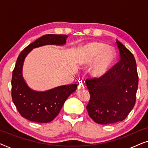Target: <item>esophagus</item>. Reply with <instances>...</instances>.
<instances>
[{
    "mask_svg": "<svg viewBox=\"0 0 148 148\" xmlns=\"http://www.w3.org/2000/svg\"><path fill=\"white\" fill-rule=\"evenodd\" d=\"M85 88V86H84V85L82 84V83H81V84L79 85V86H78V89H79V90H83V89H84Z\"/></svg>",
    "mask_w": 148,
    "mask_h": 148,
    "instance_id": "obj_1",
    "label": "esophagus"
}]
</instances>
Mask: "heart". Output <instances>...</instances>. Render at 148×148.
<instances>
[{
  "instance_id": "b5f03b06",
  "label": "heart",
  "mask_w": 148,
  "mask_h": 148,
  "mask_svg": "<svg viewBox=\"0 0 148 148\" xmlns=\"http://www.w3.org/2000/svg\"><path fill=\"white\" fill-rule=\"evenodd\" d=\"M116 60V52L107 44L91 42L80 46L77 63L79 66H90L89 73L94 79H100L110 71Z\"/></svg>"
}]
</instances>
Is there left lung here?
Wrapping results in <instances>:
<instances>
[{"label": "left lung", "instance_id": "8db88e82", "mask_svg": "<svg viewBox=\"0 0 148 148\" xmlns=\"http://www.w3.org/2000/svg\"><path fill=\"white\" fill-rule=\"evenodd\" d=\"M121 60L106 75L86 79L90 100L86 106L89 116L98 124L123 121L135 106L138 75L134 56L116 40Z\"/></svg>", "mask_w": 148, "mask_h": 148}]
</instances>
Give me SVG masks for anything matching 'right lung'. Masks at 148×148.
<instances>
[{"label": "right lung", "mask_w": 148, "mask_h": 148, "mask_svg": "<svg viewBox=\"0 0 148 148\" xmlns=\"http://www.w3.org/2000/svg\"><path fill=\"white\" fill-rule=\"evenodd\" d=\"M66 35L47 34L28 45L18 56L12 75V99L20 114L32 122L49 123L59 113L64 102L77 89V84L65 85L39 92L30 88L23 77V66L34 48L46 45L63 46Z\"/></svg>", "instance_id": "1"}]
</instances>
